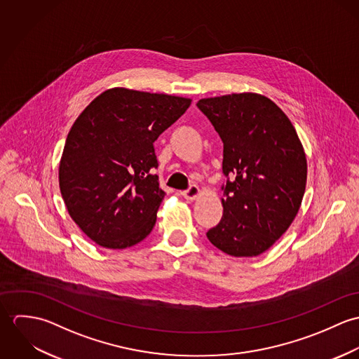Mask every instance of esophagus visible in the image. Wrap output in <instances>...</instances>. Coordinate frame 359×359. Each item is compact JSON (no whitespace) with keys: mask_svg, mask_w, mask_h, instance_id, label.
Instances as JSON below:
<instances>
[{"mask_svg":"<svg viewBox=\"0 0 359 359\" xmlns=\"http://www.w3.org/2000/svg\"><path fill=\"white\" fill-rule=\"evenodd\" d=\"M199 194H201V189H199V187H196V185H191L187 191L182 192L184 198L188 199V201H195V199L199 196Z\"/></svg>","mask_w":359,"mask_h":359,"instance_id":"34e87169","label":"esophagus"}]
</instances>
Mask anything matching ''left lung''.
<instances>
[{
	"instance_id": "1",
	"label": "left lung",
	"mask_w": 359,
	"mask_h": 359,
	"mask_svg": "<svg viewBox=\"0 0 359 359\" xmlns=\"http://www.w3.org/2000/svg\"><path fill=\"white\" fill-rule=\"evenodd\" d=\"M196 106L224 144L226 177L222 218L207 239L229 256H258L297 215L307 184L303 145L287 116L266 97L232 94Z\"/></svg>"
}]
</instances>
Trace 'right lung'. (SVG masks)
I'll use <instances>...</instances> for the list:
<instances>
[{"label": "right lung", "instance_id": "add662e5", "mask_svg": "<svg viewBox=\"0 0 359 359\" xmlns=\"http://www.w3.org/2000/svg\"><path fill=\"white\" fill-rule=\"evenodd\" d=\"M191 100L111 88L74 121L59 164V188L80 229L107 249L144 241L164 198L154 142Z\"/></svg>", "mask_w": 359, "mask_h": 359}]
</instances>
